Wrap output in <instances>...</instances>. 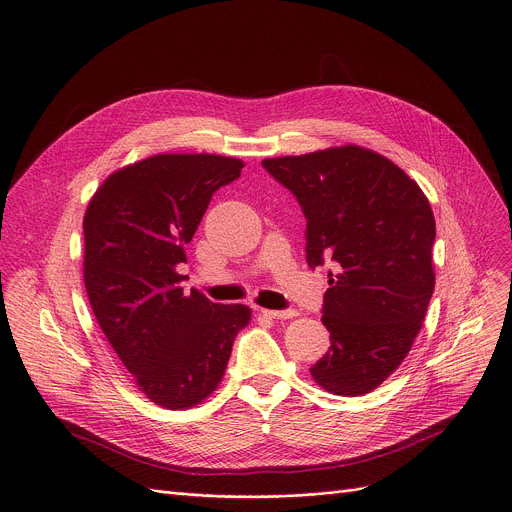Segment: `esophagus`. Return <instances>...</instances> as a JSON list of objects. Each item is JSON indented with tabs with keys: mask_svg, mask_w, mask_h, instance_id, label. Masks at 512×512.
<instances>
[{
	"mask_svg": "<svg viewBox=\"0 0 512 512\" xmlns=\"http://www.w3.org/2000/svg\"><path fill=\"white\" fill-rule=\"evenodd\" d=\"M263 315L271 317V319H289V317H295V309H261Z\"/></svg>",
	"mask_w": 512,
	"mask_h": 512,
	"instance_id": "esophagus-1",
	"label": "esophagus"
}]
</instances>
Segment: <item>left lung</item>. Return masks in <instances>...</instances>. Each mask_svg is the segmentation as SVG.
Segmentation results:
<instances>
[{
	"label": "left lung",
	"mask_w": 512,
	"mask_h": 512,
	"mask_svg": "<svg viewBox=\"0 0 512 512\" xmlns=\"http://www.w3.org/2000/svg\"><path fill=\"white\" fill-rule=\"evenodd\" d=\"M263 168L305 215L307 265L333 263L321 307L331 346L309 372L331 394H368L408 356L434 291L430 203L400 166L354 144Z\"/></svg>",
	"instance_id": "left-lung-1"
}]
</instances>
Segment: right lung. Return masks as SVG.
Here are the masks:
<instances>
[{
  "instance_id": "add662e5",
  "label": "right lung",
  "mask_w": 512,
  "mask_h": 512,
  "mask_svg": "<svg viewBox=\"0 0 512 512\" xmlns=\"http://www.w3.org/2000/svg\"><path fill=\"white\" fill-rule=\"evenodd\" d=\"M243 162L217 154H156L110 175L84 215V283L92 311L138 390L183 410L219 386L241 303L185 293L177 267L217 189Z\"/></svg>"
}]
</instances>
